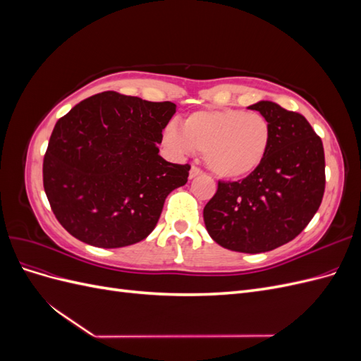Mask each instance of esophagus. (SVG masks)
Masks as SVG:
<instances>
[{"instance_id":"obj_1","label":"esophagus","mask_w":361,"mask_h":361,"mask_svg":"<svg viewBox=\"0 0 361 361\" xmlns=\"http://www.w3.org/2000/svg\"><path fill=\"white\" fill-rule=\"evenodd\" d=\"M200 174H202V169L192 166V167H191V170H190V179L197 178V176H200Z\"/></svg>"}]
</instances>
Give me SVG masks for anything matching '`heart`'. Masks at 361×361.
Returning <instances> with one entry per match:
<instances>
[{"label": "heart", "instance_id": "obj_1", "mask_svg": "<svg viewBox=\"0 0 361 361\" xmlns=\"http://www.w3.org/2000/svg\"><path fill=\"white\" fill-rule=\"evenodd\" d=\"M272 138L268 120L238 108L202 110L190 114L180 130L169 126L166 143L179 152H200L215 176L236 180L256 171Z\"/></svg>", "mask_w": 361, "mask_h": 361}]
</instances>
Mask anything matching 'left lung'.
Segmentation results:
<instances>
[{
    "label": "left lung",
    "mask_w": 361,
    "mask_h": 361,
    "mask_svg": "<svg viewBox=\"0 0 361 361\" xmlns=\"http://www.w3.org/2000/svg\"><path fill=\"white\" fill-rule=\"evenodd\" d=\"M271 128L269 150L243 180H218L203 218L216 244L239 253H264L297 238L319 209L325 157L319 135L304 116L260 101L248 106Z\"/></svg>",
    "instance_id": "obj_1"
}]
</instances>
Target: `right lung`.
<instances>
[{"instance_id": "obj_1", "label": "right lung", "mask_w": 361, "mask_h": 361, "mask_svg": "<svg viewBox=\"0 0 361 361\" xmlns=\"http://www.w3.org/2000/svg\"><path fill=\"white\" fill-rule=\"evenodd\" d=\"M174 113L173 102L102 92L59 120L43 158V188L72 236L118 248L154 231L167 195L187 183L191 169L158 155Z\"/></svg>"}]
</instances>
